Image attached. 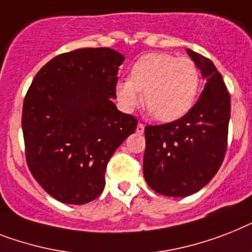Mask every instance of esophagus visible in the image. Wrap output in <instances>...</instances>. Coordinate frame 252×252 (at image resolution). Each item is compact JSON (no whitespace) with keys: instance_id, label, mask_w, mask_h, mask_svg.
<instances>
[{"instance_id":"34e87169","label":"esophagus","mask_w":252,"mask_h":252,"mask_svg":"<svg viewBox=\"0 0 252 252\" xmlns=\"http://www.w3.org/2000/svg\"><path fill=\"white\" fill-rule=\"evenodd\" d=\"M144 129H145V126L142 124V123H138L137 124V133H144Z\"/></svg>"}]
</instances>
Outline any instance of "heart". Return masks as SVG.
<instances>
[{
	"label": "heart",
	"mask_w": 252,
	"mask_h": 252,
	"mask_svg": "<svg viewBox=\"0 0 252 252\" xmlns=\"http://www.w3.org/2000/svg\"><path fill=\"white\" fill-rule=\"evenodd\" d=\"M200 88V72L188 57L151 53L130 68L129 79L118 81L116 99L124 111H133L142 101L160 122H173L193 108Z\"/></svg>",
	"instance_id": "heart-1"
}]
</instances>
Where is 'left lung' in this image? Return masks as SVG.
Listing matches in <instances>:
<instances>
[{"label": "left lung", "instance_id": "obj_1", "mask_svg": "<svg viewBox=\"0 0 252 252\" xmlns=\"http://www.w3.org/2000/svg\"><path fill=\"white\" fill-rule=\"evenodd\" d=\"M186 52L207 81L199 99L179 120L145 128V180L167 197H188L207 185L228 146L230 95L221 73L208 58Z\"/></svg>", "mask_w": 252, "mask_h": 252}]
</instances>
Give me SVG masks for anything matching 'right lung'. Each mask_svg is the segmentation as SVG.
<instances>
[{
    "label": "right lung",
    "mask_w": 252,
    "mask_h": 252,
    "mask_svg": "<svg viewBox=\"0 0 252 252\" xmlns=\"http://www.w3.org/2000/svg\"><path fill=\"white\" fill-rule=\"evenodd\" d=\"M114 49L57 55L34 76L23 103L27 164L49 195L85 204L105 188L107 163L137 119L116 108L119 66Z\"/></svg>",
    "instance_id": "right-lung-1"
}]
</instances>
